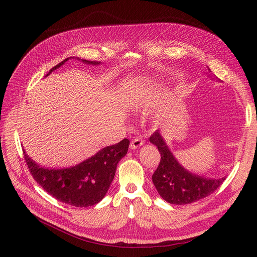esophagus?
<instances>
[{
  "instance_id": "34e87169",
  "label": "esophagus",
  "mask_w": 257,
  "mask_h": 257,
  "mask_svg": "<svg viewBox=\"0 0 257 257\" xmlns=\"http://www.w3.org/2000/svg\"><path fill=\"white\" fill-rule=\"evenodd\" d=\"M144 144H145V141H144L143 139H141V138H136V139H133V140L131 141V143H130V148H131L132 150H133V149H137V148L142 147Z\"/></svg>"
}]
</instances>
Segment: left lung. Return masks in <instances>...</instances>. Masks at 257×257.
<instances>
[{
    "mask_svg": "<svg viewBox=\"0 0 257 257\" xmlns=\"http://www.w3.org/2000/svg\"><path fill=\"white\" fill-rule=\"evenodd\" d=\"M150 142L158 148L161 156L152 180L161 198L169 203L176 205L193 203L211 195L225 181L226 177L205 178L182 168L158 131L150 137Z\"/></svg>",
    "mask_w": 257,
    "mask_h": 257,
    "instance_id": "8db88e82",
    "label": "left lung"
}]
</instances>
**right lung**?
I'll use <instances>...</instances> for the list:
<instances>
[{
  "instance_id": "obj_1",
  "label": "right lung",
  "mask_w": 257,
  "mask_h": 257,
  "mask_svg": "<svg viewBox=\"0 0 257 257\" xmlns=\"http://www.w3.org/2000/svg\"><path fill=\"white\" fill-rule=\"evenodd\" d=\"M67 59L55 65L53 70L62 65ZM85 63L99 62L83 60ZM129 140L108 146L96 155L75 167L67 169H45L35 164L24 152L28 169L35 181L52 197L76 207H88L99 202L106 195L115 175L118 161L128 151Z\"/></svg>"
}]
</instances>
